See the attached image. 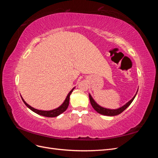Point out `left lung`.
<instances>
[{"mask_svg":"<svg viewBox=\"0 0 158 158\" xmlns=\"http://www.w3.org/2000/svg\"><path fill=\"white\" fill-rule=\"evenodd\" d=\"M138 92V91H137ZM137 94V93H136ZM136 95L135 96L133 97V98L131 100V101H129L127 103H126L125 106L121 107V108L117 109H106V108H103L101 106H99V105H98L95 102L94 100L93 99V98L91 96V95L89 94V101L91 103V105H92V106L93 107V108L98 113L103 114V115H107V116H115L117 115V114H121L122 112H123L125 110L130 106L131 104V103L132 102V101L135 99Z\"/></svg>","mask_w":158,"mask_h":158,"instance_id":"left-lung-1","label":"left lung"}]
</instances>
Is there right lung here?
<instances>
[{
  "mask_svg": "<svg viewBox=\"0 0 158 158\" xmlns=\"http://www.w3.org/2000/svg\"><path fill=\"white\" fill-rule=\"evenodd\" d=\"M74 89V88L72 89L70 92H69V94H68L67 97H66L65 101L64 102V103L61 105V106L56 108L55 109H53V110H51V111H41V110H38V109H36L35 108H33L32 107H31L30 106H29L24 100H23V99L22 98V101L23 102V103H24L26 104V106L30 108L31 111H33V112L36 113L37 114H40V115H42V116H44V117H57L58 115H59V114H60L61 113H63V112H64L66 109L68 108L69 107V99H70V95L71 94V93L73 92V89Z\"/></svg>",
  "mask_w": 158,
  "mask_h": 158,
  "instance_id": "right-lung-1",
  "label": "right lung"
}]
</instances>
